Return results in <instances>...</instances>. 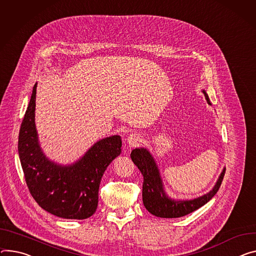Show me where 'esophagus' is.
<instances>
[{
	"mask_svg": "<svg viewBox=\"0 0 256 256\" xmlns=\"http://www.w3.org/2000/svg\"><path fill=\"white\" fill-rule=\"evenodd\" d=\"M143 138H142V136L140 134H136V132H134V134H130L128 138H126V142L128 145L130 146H136L140 143H142Z\"/></svg>",
	"mask_w": 256,
	"mask_h": 256,
	"instance_id": "34e87169",
	"label": "esophagus"
}]
</instances>
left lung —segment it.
I'll return each instance as SVG.
<instances>
[{"label":"left lung","mask_w":256,"mask_h":256,"mask_svg":"<svg viewBox=\"0 0 256 256\" xmlns=\"http://www.w3.org/2000/svg\"><path fill=\"white\" fill-rule=\"evenodd\" d=\"M202 92L207 103L212 105L207 92L204 90ZM130 158L144 176L142 194L144 206L150 214L158 218H176L197 210L216 194L226 172V168H224L212 190L208 193L190 200H176L166 194L156 161L147 148L134 149Z\"/></svg>","instance_id":"obj_1"}]
</instances>
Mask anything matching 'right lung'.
<instances>
[{"instance_id": "obj_1", "label": "right lung", "mask_w": 256, "mask_h": 256, "mask_svg": "<svg viewBox=\"0 0 256 256\" xmlns=\"http://www.w3.org/2000/svg\"><path fill=\"white\" fill-rule=\"evenodd\" d=\"M36 84L22 120L18 153L28 190L36 203L58 218L84 220L95 214L101 178L122 153V138L97 141L78 160L62 166L44 155L36 126Z\"/></svg>"}]
</instances>
